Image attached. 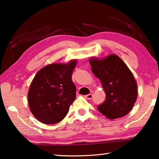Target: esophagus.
<instances>
[{
    "instance_id": "esophagus-1",
    "label": "esophagus",
    "mask_w": 159,
    "mask_h": 159,
    "mask_svg": "<svg viewBox=\"0 0 159 159\" xmlns=\"http://www.w3.org/2000/svg\"><path fill=\"white\" fill-rule=\"evenodd\" d=\"M93 94H88V95L85 96V98L87 99H91L93 98Z\"/></svg>"
}]
</instances>
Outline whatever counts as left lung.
Returning <instances> with one entry per match:
<instances>
[{
	"label": "left lung",
	"mask_w": 159,
	"mask_h": 159,
	"mask_svg": "<svg viewBox=\"0 0 159 159\" xmlns=\"http://www.w3.org/2000/svg\"><path fill=\"white\" fill-rule=\"evenodd\" d=\"M94 75L99 79L106 99L98 110L109 119L127 115L138 98V84L131 71L118 56L111 54L89 59Z\"/></svg>",
	"instance_id": "left-lung-1"
}]
</instances>
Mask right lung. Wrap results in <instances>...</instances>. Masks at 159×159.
Returning <instances> with one entry per match:
<instances>
[{
  "label": "right lung",
  "instance_id": "1",
  "mask_svg": "<svg viewBox=\"0 0 159 159\" xmlns=\"http://www.w3.org/2000/svg\"><path fill=\"white\" fill-rule=\"evenodd\" d=\"M77 60L52 63L40 69L28 92L30 111L44 124H55L66 116L76 99V86L71 79Z\"/></svg>",
  "mask_w": 159,
  "mask_h": 159
}]
</instances>
